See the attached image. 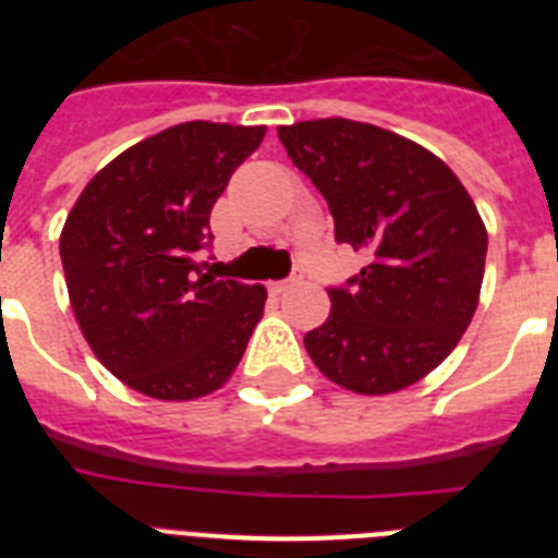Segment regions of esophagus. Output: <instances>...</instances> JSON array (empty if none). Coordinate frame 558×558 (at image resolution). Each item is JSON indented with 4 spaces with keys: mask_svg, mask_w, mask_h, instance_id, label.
Instances as JSON below:
<instances>
[{
    "mask_svg": "<svg viewBox=\"0 0 558 558\" xmlns=\"http://www.w3.org/2000/svg\"><path fill=\"white\" fill-rule=\"evenodd\" d=\"M302 282H304V270L295 268L293 276H288V279H282V282H270L268 290L274 295H282V293H288V290L299 288V284H302Z\"/></svg>",
    "mask_w": 558,
    "mask_h": 558,
    "instance_id": "obj_1",
    "label": "esophagus"
}]
</instances>
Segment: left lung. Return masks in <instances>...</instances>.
<instances>
[{
	"mask_svg": "<svg viewBox=\"0 0 558 558\" xmlns=\"http://www.w3.org/2000/svg\"><path fill=\"white\" fill-rule=\"evenodd\" d=\"M279 140L327 201L335 240L368 256L329 288L332 313L304 335L310 357L354 393L413 386L475 315L489 240L470 192L430 150L368 122H295Z\"/></svg>",
	"mask_w": 558,
	"mask_h": 558,
	"instance_id": "obj_1",
	"label": "left lung"
}]
</instances>
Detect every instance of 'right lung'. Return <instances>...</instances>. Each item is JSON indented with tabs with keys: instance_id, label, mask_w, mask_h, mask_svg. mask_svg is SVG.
<instances>
[{
	"instance_id": "obj_1",
	"label": "right lung",
	"mask_w": 558,
	"mask_h": 558,
	"mask_svg": "<svg viewBox=\"0 0 558 558\" xmlns=\"http://www.w3.org/2000/svg\"><path fill=\"white\" fill-rule=\"evenodd\" d=\"M265 125L181 122L128 147L81 192L61 231L72 310L102 366L153 399L220 388L263 318V284L211 279L198 251L231 172Z\"/></svg>"
}]
</instances>
